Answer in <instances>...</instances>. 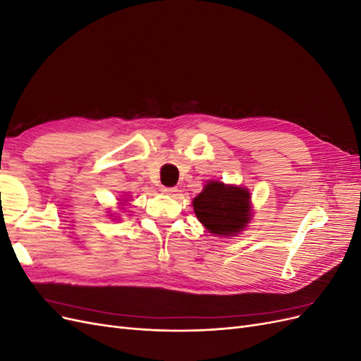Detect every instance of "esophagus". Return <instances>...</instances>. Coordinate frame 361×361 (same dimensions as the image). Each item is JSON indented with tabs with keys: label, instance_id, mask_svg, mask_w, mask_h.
I'll list each match as a JSON object with an SVG mask.
<instances>
[{
	"label": "esophagus",
	"instance_id": "1",
	"mask_svg": "<svg viewBox=\"0 0 361 361\" xmlns=\"http://www.w3.org/2000/svg\"><path fill=\"white\" fill-rule=\"evenodd\" d=\"M161 191L167 195H174L178 192V188H169V187H161Z\"/></svg>",
	"mask_w": 361,
	"mask_h": 361
}]
</instances>
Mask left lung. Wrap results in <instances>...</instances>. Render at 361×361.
<instances>
[{"mask_svg":"<svg viewBox=\"0 0 361 361\" xmlns=\"http://www.w3.org/2000/svg\"><path fill=\"white\" fill-rule=\"evenodd\" d=\"M194 214L209 233L231 238L247 228L253 215L248 188L207 180L202 192L192 199Z\"/></svg>","mask_w":361,"mask_h":361,"instance_id":"left-lung-1","label":"left lung"}]
</instances>
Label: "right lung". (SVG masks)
<instances>
[{"label":"right lung","instance_id":"right-lung-1","mask_svg":"<svg viewBox=\"0 0 361 361\" xmlns=\"http://www.w3.org/2000/svg\"><path fill=\"white\" fill-rule=\"evenodd\" d=\"M126 202H128V199H118V207H120V209H123V206L126 204ZM110 216H113V215H110Z\"/></svg>","mask_w":361,"mask_h":361}]
</instances>
